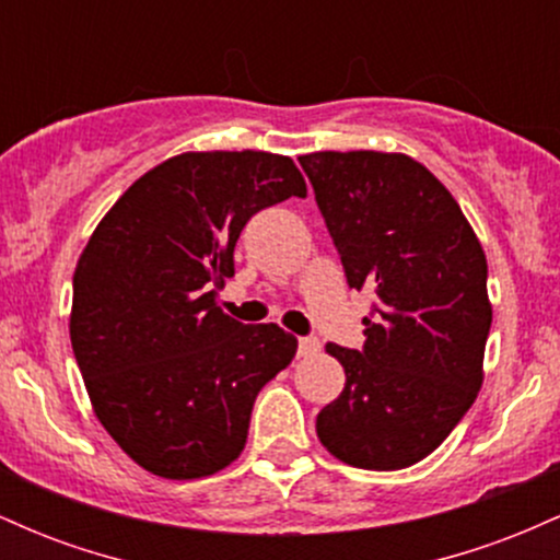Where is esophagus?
Returning <instances> with one entry per match:
<instances>
[{
	"label": "esophagus",
	"instance_id": "34e87169",
	"mask_svg": "<svg viewBox=\"0 0 560 560\" xmlns=\"http://www.w3.org/2000/svg\"><path fill=\"white\" fill-rule=\"evenodd\" d=\"M320 350V342L318 339H313V337H300V342H298V352L302 358L305 355H313V352H318Z\"/></svg>",
	"mask_w": 560,
	"mask_h": 560
}]
</instances>
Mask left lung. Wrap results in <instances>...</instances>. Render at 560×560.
Here are the masks:
<instances>
[{
    "instance_id": "obj_1",
    "label": "left lung",
    "mask_w": 560,
    "mask_h": 560,
    "mask_svg": "<svg viewBox=\"0 0 560 560\" xmlns=\"http://www.w3.org/2000/svg\"><path fill=\"white\" fill-rule=\"evenodd\" d=\"M347 284L374 289L363 350L329 342L345 389L316 419L334 458L397 471L434 453L477 400L492 324L485 249L455 197L400 152L300 158Z\"/></svg>"
}]
</instances>
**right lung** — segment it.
Instances as JSON below:
<instances>
[{"instance_id": "right-lung-1", "label": "right lung", "mask_w": 560, "mask_h": 560, "mask_svg": "<svg viewBox=\"0 0 560 560\" xmlns=\"http://www.w3.org/2000/svg\"><path fill=\"white\" fill-rule=\"evenodd\" d=\"M292 158L184 152L107 210L73 273L70 342L89 400L120 450L163 479L240 458L258 392L298 339L218 307L234 247L258 210L305 197Z\"/></svg>"}]
</instances>
